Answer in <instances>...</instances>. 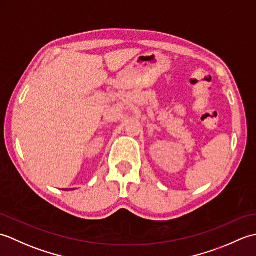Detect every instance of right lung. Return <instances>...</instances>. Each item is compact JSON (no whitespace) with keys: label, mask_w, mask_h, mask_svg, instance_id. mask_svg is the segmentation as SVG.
I'll return each mask as SVG.
<instances>
[{"label":"right lung","mask_w":256,"mask_h":256,"mask_svg":"<svg viewBox=\"0 0 256 256\" xmlns=\"http://www.w3.org/2000/svg\"><path fill=\"white\" fill-rule=\"evenodd\" d=\"M64 190H70V189H64Z\"/></svg>","instance_id":"obj_1"}]
</instances>
